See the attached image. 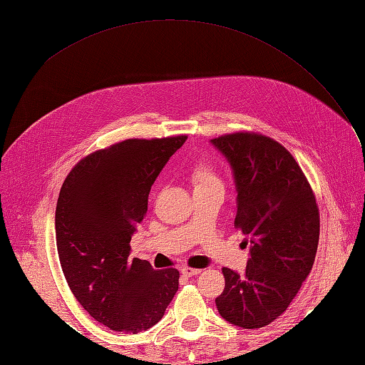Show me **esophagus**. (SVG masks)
Instances as JSON below:
<instances>
[{"label":"esophagus","mask_w":365,"mask_h":365,"mask_svg":"<svg viewBox=\"0 0 365 365\" xmlns=\"http://www.w3.org/2000/svg\"><path fill=\"white\" fill-rule=\"evenodd\" d=\"M199 273H200V269H197V268H190V267H183L182 268V274L187 276V277L197 276Z\"/></svg>","instance_id":"esophagus-1"}]
</instances>
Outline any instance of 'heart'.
Here are the masks:
<instances>
[{"label": "heart", "mask_w": 365, "mask_h": 365, "mask_svg": "<svg viewBox=\"0 0 365 365\" xmlns=\"http://www.w3.org/2000/svg\"><path fill=\"white\" fill-rule=\"evenodd\" d=\"M190 180L195 185V190L205 188V187H222L221 177L210 163L200 161L192 166L190 173Z\"/></svg>", "instance_id": "heart-1"}]
</instances>
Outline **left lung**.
<instances>
[{
  "instance_id": "1",
  "label": "left lung",
  "mask_w": 365,
  "mask_h": 365,
  "mask_svg": "<svg viewBox=\"0 0 365 365\" xmlns=\"http://www.w3.org/2000/svg\"><path fill=\"white\" fill-rule=\"evenodd\" d=\"M212 143L234 169L235 229L251 243L245 274L222 268L226 285L215 302L235 327L263 328L287 311L311 273L320 237L319 205L297 160L276 139L235 131Z\"/></svg>"
}]
</instances>
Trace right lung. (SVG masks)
Instances as JSON below:
<instances>
[{
  "label": "right lung",
  "mask_w": 365,
  "mask_h": 365,
  "mask_svg": "<svg viewBox=\"0 0 365 365\" xmlns=\"http://www.w3.org/2000/svg\"><path fill=\"white\" fill-rule=\"evenodd\" d=\"M187 135L131 138L81 158L61 187L54 227L61 268L76 301L110 329L157 324L178 290L175 268L130 257L150 187Z\"/></svg>",
  "instance_id": "right-lung-1"
}]
</instances>
